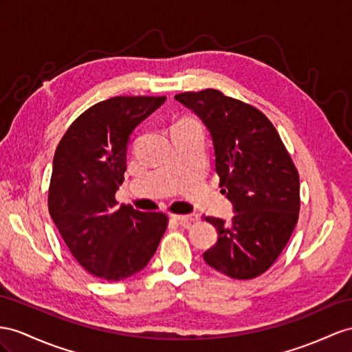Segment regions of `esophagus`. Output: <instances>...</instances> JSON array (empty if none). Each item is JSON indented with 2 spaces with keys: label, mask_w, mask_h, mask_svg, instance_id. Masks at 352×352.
Masks as SVG:
<instances>
[{
  "label": "esophagus",
  "mask_w": 352,
  "mask_h": 352,
  "mask_svg": "<svg viewBox=\"0 0 352 352\" xmlns=\"http://www.w3.org/2000/svg\"><path fill=\"white\" fill-rule=\"evenodd\" d=\"M170 217H173L174 220H177V221H179L182 224H188V223H193V221H197V214H188V215H183V214H173L170 215Z\"/></svg>",
  "instance_id": "1"
}]
</instances>
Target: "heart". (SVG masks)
<instances>
[{"label":"heart","instance_id":"heart-1","mask_svg":"<svg viewBox=\"0 0 352 352\" xmlns=\"http://www.w3.org/2000/svg\"><path fill=\"white\" fill-rule=\"evenodd\" d=\"M186 120H192V117H183V119H179L178 122H186ZM177 122V123H178Z\"/></svg>","mask_w":352,"mask_h":352}]
</instances>
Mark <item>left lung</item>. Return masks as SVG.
Segmentation results:
<instances>
[{
	"label": "left lung",
	"mask_w": 352,
	"mask_h": 352,
	"mask_svg": "<svg viewBox=\"0 0 352 352\" xmlns=\"http://www.w3.org/2000/svg\"><path fill=\"white\" fill-rule=\"evenodd\" d=\"M208 128L220 187L233 204L230 223L205 217L219 241L204 260L235 279L265 274L283 253L300 210L299 174L267 117L220 90L175 95Z\"/></svg>",
	"instance_id": "8db88e82"
}]
</instances>
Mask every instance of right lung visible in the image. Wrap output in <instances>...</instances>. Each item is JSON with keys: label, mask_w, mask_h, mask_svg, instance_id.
<instances>
[{"label": "right lung", "mask_w": 352, "mask_h": 352, "mask_svg": "<svg viewBox=\"0 0 352 352\" xmlns=\"http://www.w3.org/2000/svg\"><path fill=\"white\" fill-rule=\"evenodd\" d=\"M166 96H114L80 114L59 141L49 212L89 274L122 281L146 267L168 226L164 212L117 206L131 133Z\"/></svg>", "instance_id": "right-lung-1"}]
</instances>
